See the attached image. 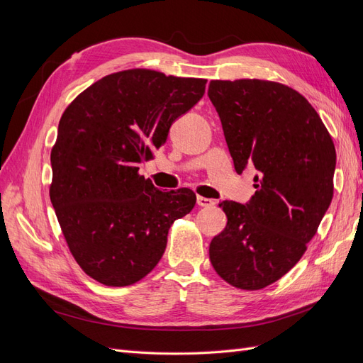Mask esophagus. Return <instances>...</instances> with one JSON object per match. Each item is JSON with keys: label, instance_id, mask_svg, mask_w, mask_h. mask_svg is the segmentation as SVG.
Masks as SVG:
<instances>
[{"label": "esophagus", "instance_id": "1", "mask_svg": "<svg viewBox=\"0 0 363 363\" xmlns=\"http://www.w3.org/2000/svg\"><path fill=\"white\" fill-rule=\"evenodd\" d=\"M196 204H199L200 207H212V206H215V201L211 199H206V196L199 195L196 196Z\"/></svg>", "mask_w": 363, "mask_h": 363}]
</instances>
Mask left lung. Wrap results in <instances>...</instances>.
Returning a JSON list of instances; mask_svg holds the SVG:
<instances>
[{
  "label": "left lung",
  "instance_id": "1",
  "mask_svg": "<svg viewBox=\"0 0 363 363\" xmlns=\"http://www.w3.org/2000/svg\"><path fill=\"white\" fill-rule=\"evenodd\" d=\"M238 174L252 164L257 189L247 204L223 201L227 225L208 247L218 276L239 289L277 281L307 250L333 199L336 151L320 115L281 83L212 80Z\"/></svg>",
  "mask_w": 363,
  "mask_h": 363
}]
</instances>
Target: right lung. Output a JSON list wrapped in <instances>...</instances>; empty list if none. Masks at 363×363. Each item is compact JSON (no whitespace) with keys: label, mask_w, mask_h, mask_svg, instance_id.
Listing matches in <instances>:
<instances>
[{"label":"right lung","mask_w":363,"mask_h":363,"mask_svg":"<svg viewBox=\"0 0 363 363\" xmlns=\"http://www.w3.org/2000/svg\"><path fill=\"white\" fill-rule=\"evenodd\" d=\"M207 80L127 69L103 77L63 112L51 150L50 199L71 255L106 286H128L162 259L168 230L196 201L139 174Z\"/></svg>","instance_id":"right-lung-1"}]
</instances>
